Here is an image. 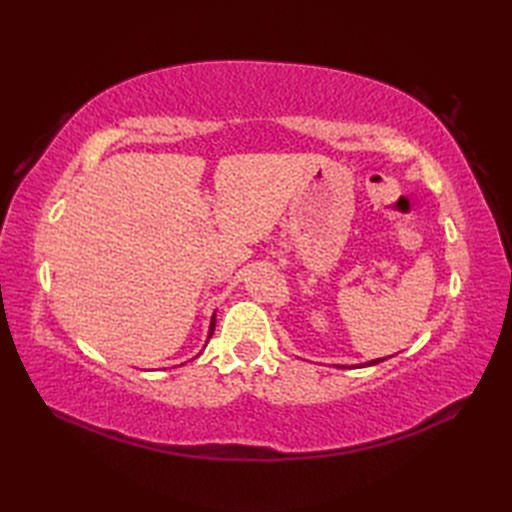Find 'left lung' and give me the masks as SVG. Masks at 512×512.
Here are the masks:
<instances>
[{
    "label": "left lung",
    "mask_w": 512,
    "mask_h": 512,
    "mask_svg": "<svg viewBox=\"0 0 512 512\" xmlns=\"http://www.w3.org/2000/svg\"><path fill=\"white\" fill-rule=\"evenodd\" d=\"M380 361H384V359H376V361H369V363H365V365H376V363H380Z\"/></svg>",
    "instance_id": "8db88e82"
}]
</instances>
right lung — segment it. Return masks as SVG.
I'll return each mask as SVG.
<instances>
[{
	"label": "right lung",
	"instance_id": "1",
	"mask_svg": "<svg viewBox=\"0 0 512 512\" xmlns=\"http://www.w3.org/2000/svg\"><path fill=\"white\" fill-rule=\"evenodd\" d=\"M213 329H215V316L211 318V327H209V337L213 335Z\"/></svg>",
	"mask_w": 512,
	"mask_h": 512
}]
</instances>
